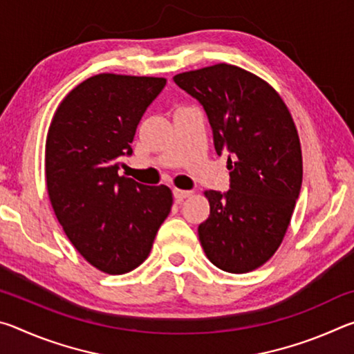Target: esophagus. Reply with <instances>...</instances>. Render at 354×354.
<instances>
[{
  "label": "esophagus",
  "mask_w": 354,
  "mask_h": 354,
  "mask_svg": "<svg viewBox=\"0 0 354 354\" xmlns=\"http://www.w3.org/2000/svg\"><path fill=\"white\" fill-rule=\"evenodd\" d=\"M192 194H194V192H192V190H181V189L173 190V196H175V200L178 203L185 200V198H189V196H192Z\"/></svg>",
  "instance_id": "34e87169"
}]
</instances>
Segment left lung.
Listing matches in <instances>:
<instances>
[{"label":"left lung","mask_w":354,"mask_h":354,"mask_svg":"<svg viewBox=\"0 0 354 354\" xmlns=\"http://www.w3.org/2000/svg\"><path fill=\"white\" fill-rule=\"evenodd\" d=\"M207 113L218 156L227 153L230 190H206L201 247L220 270L247 273L274 254L289 227L303 181L299 137L270 84L236 65L173 77Z\"/></svg>","instance_id":"8db88e82"}]
</instances>
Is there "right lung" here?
I'll return each instance as SVG.
<instances>
[{"mask_svg": "<svg viewBox=\"0 0 354 354\" xmlns=\"http://www.w3.org/2000/svg\"><path fill=\"white\" fill-rule=\"evenodd\" d=\"M165 77L101 73L76 86L55 112L45 145V176L59 223L84 259L123 274L151 251L170 214L171 190L120 176L137 124Z\"/></svg>", "mask_w": 354, "mask_h": 354, "instance_id": "obj_1", "label": "right lung"}]
</instances>
